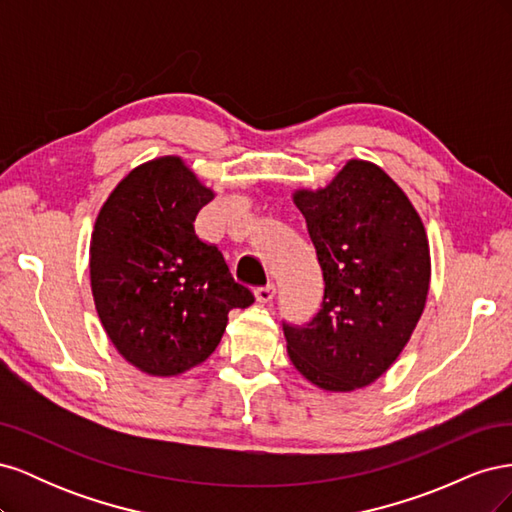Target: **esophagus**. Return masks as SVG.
Returning <instances> with one entry per match:
<instances>
[{
    "instance_id": "34e87169",
    "label": "esophagus",
    "mask_w": 512,
    "mask_h": 512,
    "mask_svg": "<svg viewBox=\"0 0 512 512\" xmlns=\"http://www.w3.org/2000/svg\"><path fill=\"white\" fill-rule=\"evenodd\" d=\"M254 297H256V301H258L260 305L271 303V301H273V297H275V286H273V284H269V286L256 288V290H254Z\"/></svg>"
}]
</instances>
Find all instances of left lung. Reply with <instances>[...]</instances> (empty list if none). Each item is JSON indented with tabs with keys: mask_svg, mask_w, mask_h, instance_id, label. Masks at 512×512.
Wrapping results in <instances>:
<instances>
[{
	"mask_svg": "<svg viewBox=\"0 0 512 512\" xmlns=\"http://www.w3.org/2000/svg\"><path fill=\"white\" fill-rule=\"evenodd\" d=\"M324 275L307 327H284L299 374L327 393L374 384L406 348L427 303L429 239L408 194L369 160L352 158L324 188H299Z\"/></svg>",
	"mask_w": 512,
	"mask_h": 512,
	"instance_id": "left-lung-1",
	"label": "left lung"
}]
</instances>
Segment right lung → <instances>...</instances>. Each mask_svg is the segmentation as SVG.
I'll list each match as a JSON object with an SVG mask.
<instances>
[{"label": "right lung", "instance_id": "1", "mask_svg": "<svg viewBox=\"0 0 512 512\" xmlns=\"http://www.w3.org/2000/svg\"><path fill=\"white\" fill-rule=\"evenodd\" d=\"M215 192L179 156L138 164L108 194L89 241L96 312L117 352L147 376L205 363L228 312L250 307L215 245L196 237V213Z\"/></svg>", "mask_w": 512, "mask_h": 512}]
</instances>
